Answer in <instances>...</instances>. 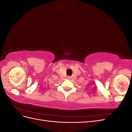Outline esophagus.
I'll use <instances>...</instances> for the list:
<instances>
[{
  "label": "esophagus",
  "instance_id": "1",
  "mask_svg": "<svg viewBox=\"0 0 132 132\" xmlns=\"http://www.w3.org/2000/svg\"><path fill=\"white\" fill-rule=\"evenodd\" d=\"M67 78H68V79H70L71 78H70V77H67Z\"/></svg>",
  "mask_w": 132,
  "mask_h": 132
}]
</instances>
